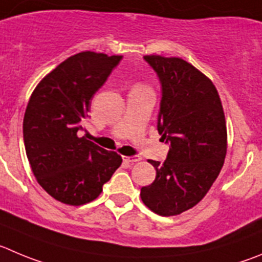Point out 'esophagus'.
I'll use <instances>...</instances> for the list:
<instances>
[{
	"label": "esophagus",
	"instance_id": "1",
	"mask_svg": "<svg viewBox=\"0 0 262 262\" xmlns=\"http://www.w3.org/2000/svg\"><path fill=\"white\" fill-rule=\"evenodd\" d=\"M124 161H126V163H130V164H133V163H137V161L141 160V158L139 156H124L123 158Z\"/></svg>",
	"mask_w": 262,
	"mask_h": 262
}]
</instances>
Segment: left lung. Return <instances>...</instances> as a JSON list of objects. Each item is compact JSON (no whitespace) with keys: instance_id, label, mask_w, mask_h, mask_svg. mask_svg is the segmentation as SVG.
<instances>
[{"instance_id":"1","label":"left lung","mask_w":262,"mask_h":262,"mask_svg":"<svg viewBox=\"0 0 262 262\" xmlns=\"http://www.w3.org/2000/svg\"><path fill=\"white\" fill-rule=\"evenodd\" d=\"M160 82L158 130L169 145L142 202L160 216H176L196 205L220 174L226 156V123L216 88L181 58L146 55Z\"/></svg>"}]
</instances>
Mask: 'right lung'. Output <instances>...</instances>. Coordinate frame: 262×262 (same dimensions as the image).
<instances>
[{
	"label": "right lung",
	"mask_w": 262,
	"mask_h": 262,
	"mask_svg": "<svg viewBox=\"0 0 262 262\" xmlns=\"http://www.w3.org/2000/svg\"><path fill=\"white\" fill-rule=\"evenodd\" d=\"M123 55L82 51L51 71L32 93L23 120V139L41 187L64 204L98 198L121 165V156L79 137L92 98Z\"/></svg>",
	"instance_id": "right-lung-1"
}]
</instances>
